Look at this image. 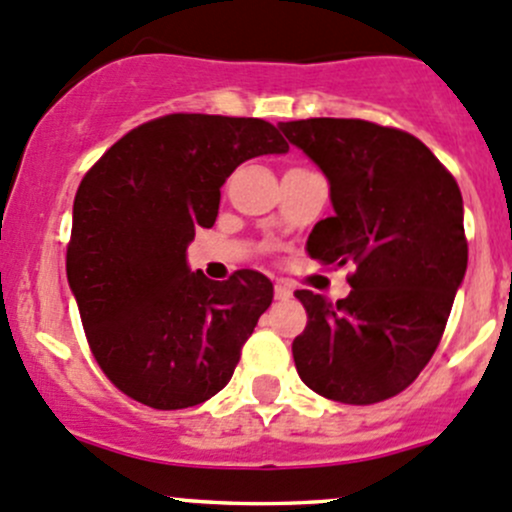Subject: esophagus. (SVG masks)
Instances as JSON below:
<instances>
[{"label":"esophagus","instance_id":"esophagus-1","mask_svg":"<svg viewBox=\"0 0 512 512\" xmlns=\"http://www.w3.org/2000/svg\"><path fill=\"white\" fill-rule=\"evenodd\" d=\"M275 297L277 299H289V297H292V287L285 285V282H277V285H275Z\"/></svg>","mask_w":512,"mask_h":512}]
</instances>
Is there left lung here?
Returning <instances> with one entry per match:
<instances>
[{
    "label": "left lung",
    "instance_id": "left-lung-1",
    "mask_svg": "<svg viewBox=\"0 0 512 512\" xmlns=\"http://www.w3.org/2000/svg\"><path fill=\"white\" fill-rule=\"evenodd\" d=\"M329 180L334 215L307 252L352 265V292L329 302L297 289L307 327L292 342L297 374L319 396L376 404L428 364L466 277L463 198L453 175L411 133L359 118L280 123Z\"/></svg>",
    "mask_w": 512,
    "mask_h": 512
}]
</instances>
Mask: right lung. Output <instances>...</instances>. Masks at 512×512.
Listing matches in <instances>:
<instances>
[{
  "label": "right lung",
  "instance_id": "obj_1",
  "mask_svg": "<svg viewBox=\"0 0 512 512\" xmlns=\"http://www.w3.org/2000/svg\"><path fill=\"white\" fill-rule=\"evenodd\" d=\"M289 146L260 118L170 113L133 128L84 175L66 277L103 374L160 411L208 401L275 289L255 270L190 272L195 230L213 227L232 170Z\"/></svg>",
  "mask_w": 512,
  "mask_h": 512
}]
</instances>
